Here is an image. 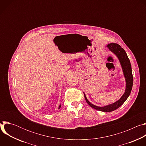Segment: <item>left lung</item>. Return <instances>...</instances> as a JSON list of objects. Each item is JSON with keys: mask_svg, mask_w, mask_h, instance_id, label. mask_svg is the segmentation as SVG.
I'll list each match as a JSON object with an SVG mask.
<instances>
[{"mask_svg": "<svg viewBox=\"0 0 146 146\" xmlns=\"http://www.w3.org/2000/svg\"><path fill=\"white\" fill-rule=\"evenodd\" d=\"M107 47H108L110 51H111L117 56L118 59L119 60L120 64L122 69L123 76L126 81L125 91L124 94L119 100L112 104H110V105L103 107L97 106L93 105V104H92L88 100L84 93V94L87 103L93 109L103 112H111L119 108L126 101V100L129 96L133 86V75L132 72L131 62L125 50L119 44L114 43L109 44L108 45H107Z\"/></svg>", "mask_w": 146, "mask_h": 146, "instance_id": "obj_1", "label": "left lung"}]
</instances>
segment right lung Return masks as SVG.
Listing matches in <instances>:
<instances>
[{"instance_id":"1","label":"right lung","mask_w":146,"mask_h":146,"mask_svg":"<svg viewBox=\"0 0 146 146\" xmlns=\"http://www.w3.org/2000/svg\"><path fill=\"white\" fill-rule=\"evenodd\" d=\"M60 107H61V104H60V105H59V108H58V109H60Z\"/></svg>"}]
</instances>
